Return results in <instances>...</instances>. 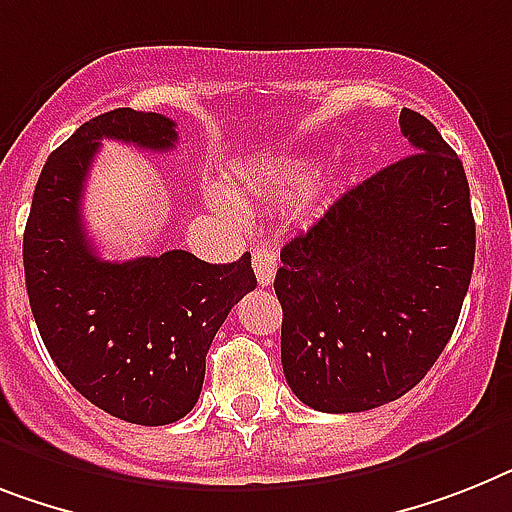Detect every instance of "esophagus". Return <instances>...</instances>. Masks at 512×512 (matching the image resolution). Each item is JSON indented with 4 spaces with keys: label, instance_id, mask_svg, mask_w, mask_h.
Instances as JSON below:
<instances>
[{
    "label": "esophagus",
    "instance_id": "1",
    "mask_svg": "<svg viewBox=\"0 0 512 512\" xmlns=\"http://www.w3.org/2000/svg\"><path fill=\"white\" fill-rule=\"evenodd\" d=\"M253 272H256V280L261 287L272 285L274 274H277V253L272 248H256L251 256Z\"/></svg>",
    "mask_w": 512,
    "mask_h": 512
}]
</instances>
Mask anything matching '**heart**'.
Segmentation results:
<instances>
[{"label":"heart","mask_w":512,"mask_h":512,"mask_svg":"<svg viewBox=\"0 0 512 512\" xmlns=\"http://www.w3.org/2000/svg\"><path fill=\"white\" fill-rule=\"evenodd\" d=\"M280 180L282 183H290V180H295V175H290V172H287V175H280Z\"/></svg>","instance_id":"obj_1"}]
</instances>
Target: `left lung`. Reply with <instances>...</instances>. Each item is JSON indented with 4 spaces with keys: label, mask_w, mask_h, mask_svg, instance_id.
I'll use <instances>...</instances> for the list:
<instances>
[{
    "label": "left lung",
    "mask_w": 512,
    "mask_h": 512,
    "mask_svg": "<svg viewBox=\"0 0 512 512\" xmlns=\"http://www.w3.org/2000/svg\"><path fill=\"white\" fill-rule=\"evenodd\" d=\"M413 146L345 190L280 251L282 371L295 398L361 413L403 398L458 324L476 225L458 159L424 114L403 109Z\"/></svg>",
    "instance_id": "obj_1"
}]
</instances>
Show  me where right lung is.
Here are the masks:
<instances>
[{
	"instance_id": "1",
	"label": "right lung",
	"mask_w": 512,
	"mask_h": 512,
	"mask_svg": "<svg viewBox=\"0 0 512 512\" xmlns=\"http://www.w3.org/2000/svg\"><path fill=\"white\" fill-rule=\"evenodd\" d=\"M175 149L170 117L112 109L49 154L23 235L28 301L49 356L86 400L141 426L193 411L206 353L230 308L256 287L251 253L206 264L188 251L104 261L83 227L80 198L101 141Z\"/></svg>"
}]
</instances>
